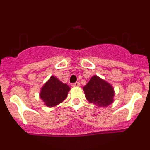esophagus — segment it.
<instances>
[{
	"label": "esophagus",
	"mask_w": 150,
	"mask_h": 150,
	"mask_svg": "<svg viewBox=\"0 0 150 150\" xmlns=\"http://www.w3.org/2000/svg\"><path fill=\"white\" fill-rule=\"evenodd\" d=\"M79 86H80V84H79V83H78V82H76V83L72 84L73 87H79Z\"/></svg>",
	"instance_id": "1"
}]
</instances>
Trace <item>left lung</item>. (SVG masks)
I'll use <instances>...</instances> for the list:
<instances>
[{"instance_id": "left-lung-1", "label": "left lung", "mask_w": 150, "mask_h": 150, "mask_svg": "<svg viewBox=\"0 0 150 150\" xmlns=\"http://www.w3.org/2000/svg\"><path fill=\"white\" fill-rule=\"evenodd\" d=\"M86 98L88 102L99 107H106L114 101L115 91L112 85L94 75L83 88Z\"/></svg>"}]
</instances>
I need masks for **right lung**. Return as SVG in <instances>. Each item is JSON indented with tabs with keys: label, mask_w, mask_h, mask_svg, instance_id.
<instances>
[{
	"label": "right lung",
	"mask_w": 150,
	"mask_h": 150,
	"mask_svg": "<svg viewBox=\"0 0 150 150\" xmlns=\"http://www.w3.org/2000/svg\"><path fill=\"white\" fill-rule=\"evenodd\" d=\"M70 90L67 84L52 75L40 88V98L46 107H55L64 100Z\"/></svg>",
	"instance_id": "1"
}]
</instances>
